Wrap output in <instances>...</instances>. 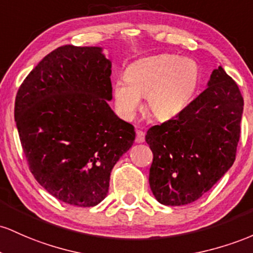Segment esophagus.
Wrapping results in <instances>:
<instances>
[{
    "label": "esophagus",
    "instance_id": "obj_1",
    "mask_svg": "<svg viewBox=\"0 0 253 253\" xmlns=\"http://www.w3.org/2000/svg\"><path fill=\"white\" fill-rule=\"evenodd\" d=\"M144 137H146V134H144L143 131H141V130H137V131H136V142H137V143L144 142Z\"/></svg>",
    "mask_w": 253,
    "mask_h": 253
}]
</instances>
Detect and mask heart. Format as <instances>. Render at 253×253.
<instances>
[{
    "mask_svg": "<svg viewBox=\"0 0 253 253\" xmlns=\"http://www.w3.org/2000/svg\"><path fill=\"white\" fill-rule=\"evenodd\" d=\"M200 67L194 59L179 58L172 53L150 56L130 64L126 79L113 84V100L122 118L131 121L146 109L159 121H167L188 107L200 84Z\"/></svg>",
    "mask_w": 253,
    "mask_h": 253,
    "instance_id": "1",
    "label": "heart"
}]
</instances>
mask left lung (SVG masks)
<instances>
[{"label":"left lung","mask_w":253,"mask_h":253,"mask_svg":"<svg viewBox=\"0 0 253 253\" xmlns=\"http://www.w3.org/2000/svg\"><path fill=\"white\" fill-rule=\"evenodd\" d=\"M244 99L231 76L218 67L208 87L183 112L149 127L153 152L149 185L165 206L197 201L231 169L240 138Z\"/></svg>","instance_id":"8db88e82"}]
</instances>
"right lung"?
Segmentation results:
<instances>
[{
    "label": "right lung",
    "mask_w": 253,
    "mask_h": 253,
    "mask_svg": "<svg viewBox=\"0 0 253 253\" xmlns=\"http://www.w3.org/2000/svg\"><path fill=\"white\" fill-rule=\"evenodd\" d=\"M111 62L100 47L64 45L26 76L14 117L28 169L62 202L93 207L106 197L110 174L132 146L135 130L115 115Z\"/></svg>",
    "instance_id": "add662e5"
}]
</instances>
